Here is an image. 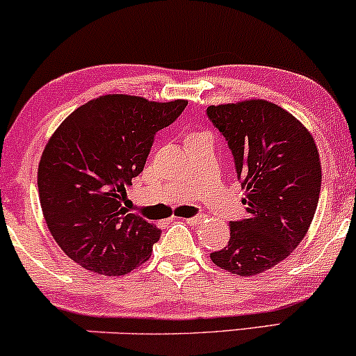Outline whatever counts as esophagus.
<instances>
[{"label": "esophagus", "mask_w": 356, "mask_h": 356, "mask_svg": "<svg viewBox=\"0 0 356 356\" xmlns=\"http://www.w3.org/2000/svg\"><path fill=\"white\" fill-rule=\"evenodd\" d=\"M202 220H204V216L199 214V216H194V218H187L186 222L191 224V226H195V224L202 222Z\"/></svg>", "instance_id": "34e87169"}]
</instances>
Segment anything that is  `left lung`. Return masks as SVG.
I'll return each instance as SVG.
<instances>
[{
  "label": "left lung",
  "mask_w": 356,
  "mask_h": 356,
  "mask_svg": "<svg viewBox=\"0 0 356 356\" xmlns=\"http://www.w3.org/2000/svg\"><path fill=\"white\" fill-rule=\"evenodd\" d=\"M207 117L226 137L248 212L232 220L229 243L211 259L232 275H259L308 232L320 199V154L308 129L268 100L211 105Z\"/></svg>",
  "instance_id": "left-lung-1"
}]
</instances>
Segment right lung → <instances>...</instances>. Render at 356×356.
I'll use <instances>...</instances> for the list:
<instances>
[{"instance_id":"add662e5","label":"right lung","mask_w":356,"mask_h":356,"mask_svg":"<svg viewBox=\"0 0 356 356\" xmlns=\"http://www.w3.org/2000/svg\"><path fill=\"white\" fill-rule=\"evenodd\" d=\"M186 105L104 95L72 112L48 140L38 165L43 218L80 266L120 276L152 254L161 229L127 211L125 187L144 170L155 134Z\"/></svg>"}]
</instances>
